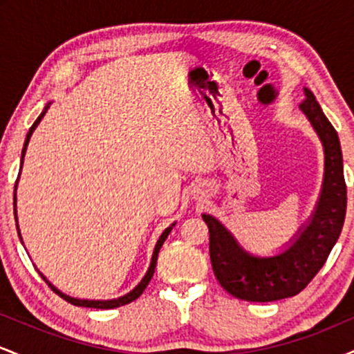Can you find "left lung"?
Returning <instances> with one entry per match:
<instances>
[{"label": "left lung", "instance_id": "obj_1", "mask_svg": "<svg viewBox=\"0 0 354 354\" xmlns=\"http://www.w3.org/2000/svg\"><path fill=\"white\" fill-rule=\"evenodd\" d=\"M299 108L323 141L324 181L311 223L293 245L273 258H254L238 246L221 223L203 214L209 230V258L214 276L238 299L268 303L298 295L326 263L343 230L346 183L338 133L308 88H304Z\"/></svg>", "mask_w": 354, "mask_h": 354}]
</instances>
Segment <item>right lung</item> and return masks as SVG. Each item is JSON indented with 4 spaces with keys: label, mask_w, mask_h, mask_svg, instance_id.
<instances>
[{
    "label": "right lung",
    "mask_w": 354,
    "mask_h": 354,
    "mask_svg": "<svg viewBox=\"0 0 354 354\" xmlns=\"http://www.w3.org/2000/svg\"><path fill=\"white\" fill-rule=\"evenodd\" d=\"M44 113H46V109H44V111L41 113V115L38 116V120L35 121L33 126H31V128H30V131H28V135H26V141H24V148H23V156H24V153H26V146H28V143H30V138H31V135H33V131H35V128H36V126H38V124H39V121H41V118L44 116ZM15 201H16V196H15ZM169 231H171V228L165 230V231H163V234H161L160 239H158L156 246H154V251H153V258H151V265H149V270H148V273H146V276H145L143 279H141V283L138 284V286L135 288V290H133L131 293H128V295H126V296H123V298L111 299V301H88V299H76V298H71V296H66V295H63V293H61L59 290H56V288L53 286V284H51L50 281H48V279L44 278L43 274H41V278L44 279V283H46L48 286H50L51 290L55 291L56 295H59L61 298H63V299H66L68 303L75 304V306L96 308V310H111V308L123 306V304H128V303L135 301L136 298H140L141 293H143V291L146 290V286H148V283L151 281V278H153V273H154V268H156V259H158V253H160V248L163 246L165 239L168 238Z\"/></svg>",
    "instance_id": "obj_1"
}]
</instances>
